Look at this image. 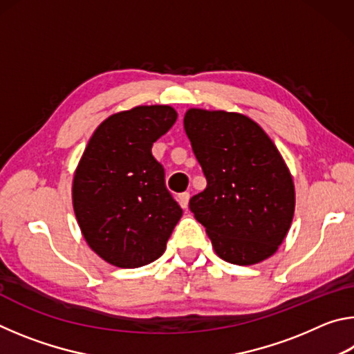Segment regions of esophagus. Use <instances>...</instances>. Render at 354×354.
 Returning a JSON list of instances; mask_svg holds the SVG:
<instances>
[{
    "label": "esophagus",
    "mask_w": 354,
    "mask_h": 354,
    "mask_svg": "<svg viewBox=\"0 0 354 354\" xmlns=\"http://www.w3.org/2000/svg\"><path fill=\"white\" fill-rule=\"evenodd\" d=\"M189 200H190V194H189V192H183V194L178 195V203H179V205H181L183 209L187 207Z\"/></svg>",
    "instance_id": "obj_1"
}]
</instances>
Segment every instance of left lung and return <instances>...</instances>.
Returning <instances> with one entry per match:
<instances>
[{
  "label": "left lung",
  "mask_w": 354,
  "mask_h": 354,
  "mask_svg": "<svg viewBox=\"0 0 354 354\" xmlns=\"http://www.w3.org/2000/svg\"><path fill=\"white\" fill-rule=\"evenodd\" d=\"M184 129L207 181L189 207L215 253L236 266L270 257L295 211L293 181L278 148L236 112L189 109Z\"/></svg>",
  "instance_id": "left-lung-1"
}]
</instances>
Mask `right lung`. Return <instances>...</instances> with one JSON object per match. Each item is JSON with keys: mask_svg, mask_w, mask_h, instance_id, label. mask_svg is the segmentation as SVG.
Returning <instances> with one entry per match:
<instances>
[{"mask_svg": "<svg viewBox=\"0 0 354 354\" xmlns=\"http://www.w3.org/2000/svg\"><path fill=\"white\" fill-rule=\"evenodd\" d=\"M170 106L113 113L95 131L73 178V209L95 253L122 268L162 256L183 209L165 187L153 143L176 122Z\"/></svg>", "mask_w": 354, "mask_h": 354, "instance_id": "obj_1", "label": "right lung"}]
</instances>
